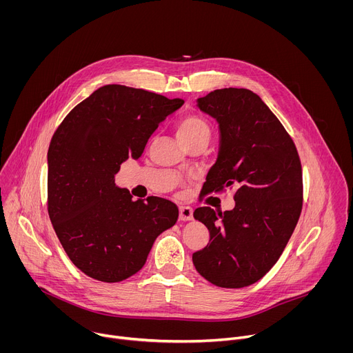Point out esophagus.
<instances>
[{
  "label": "esophagus",
  "instance_id": "obj_1",
  "mask_svg": "<svg viewBox=\"0 0 353 353\" xmlns=\"http://www.w3.org/2000/svg\"><path fill=\"white\" fill-rule=\"evenodd\" d=\"M180 212V219L181 221H191L192 219V208L191 207H180L179 208Z\"/></svg>",
  "mask_w": 353,
  "mask_h": 353
}]
</instances>
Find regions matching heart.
<instances>
[{
	"mask_svg": "<svg viewBox=\"0 0 353 353\" xmlns=\"http://www.w3.org/2000/svg\"><path fill=\"white\" fill-rule=\"evenodd\" d=\"M176 137L181 145L194 139L210 141L211 125L204 117L196 116V114H188L177 123Z\"/></svg>",
	"mask_w": 353,
	"mask_h": 353,
	"instance_id": "b5f03b06",
	"label": "heart"
}]
</instances>
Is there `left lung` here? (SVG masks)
<instances>
[{
  "label": "left lung",
  "mask_w": 353,
  "mask_h": 353,
  "mask_svg": "<svg viewBox=\"0 0 353 353\" xmlns=\"http://www.w3.org/2000/svg\"><path fill=\"white\" fill-rule=\"evenodd\" d=\"M196 106L219 124L215 165L205 194L234 187V208L201 207L194 218L210 243L192 254L195 270L221 288L261 279L286 247L303 205L301 165L293 139L261 97L248 89H216Z\"/></svg>",
  "instance_id": "obj_1"
}]
</instances>
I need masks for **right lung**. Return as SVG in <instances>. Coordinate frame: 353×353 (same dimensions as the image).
I'll return each mask as SVG.
<instances>
[{
	"mask_svg": "<svg viewBox=\"0 0 353 353\" xmlns=\"http://www.w3.org/2000/svg\"><path fill=\"white\" fill-rule=\"evenodd\" d=\"M181 99L124 85H105L77 105L47 152V210L67 256L88 276L120 282L145 264L157 237L172 228V201L132 199L114 174L138 159L158 125Z\"/></svg>",
	"mask_w": 353,
	"mask_h": 353,
	"instance_id": "obj_1",
	"label": "right lung"
}]
</instances>
